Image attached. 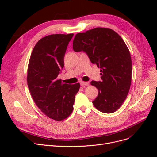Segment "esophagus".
I'll return each instance as SVG.
<instances>
[{"label": "esophagus", "mask_w": 157, "mask_h": 157, "mask_svg": "<svg viewBox=\"0 0 157 157\" xmlns=\"http://www.w3.org/2000/svg\"><path fill=\"white\" fill-rule=\"evenodd\" d=\"M80 85H81V86H87V85H88V84H89V82H80Z\"/></svg>", "instance_id": "obj_1"}]
</instances>
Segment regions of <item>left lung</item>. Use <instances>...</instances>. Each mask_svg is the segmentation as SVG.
Masks as SVG:
<instances>
[{
	"instance_id": "8db88e82",
	"label": "left lung",
	"mask_w": 157,
	"mask_h": 157,
	"mask_svg": "<svg viewBox=\"0 0 157 157\" xmlns=\"http://www.w3.org/2000/svg\"><path fill=\"white\" fill-rule=\"evenodd\" d=\"M73 48L86 52L100 69L101 81L90 83L98 90L94 107L105 113L116 111L126 99L132 80L131 56L124 40L109 28L97 27L76 35Z\"/></svg>"
}]
</instances>
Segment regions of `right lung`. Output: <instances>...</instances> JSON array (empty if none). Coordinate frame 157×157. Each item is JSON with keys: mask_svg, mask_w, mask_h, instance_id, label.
<instances>
[{"mask_svg": "<svg viewBox=\"0 0 157 157\" xmlns=\"http://www.w3.org/2000/svg\"><path fill=\"white\" fill-rule=\"evenodd\" d=\"M73 34L46 36L37 42L28 65L27 81L37 107L55 121L67 118L73 110L80 84H62L58 76L64 67L63 58Z\"/></svg>", "mask_w": 157, "mask_h": 157, "instance_id": "1", "label": "right lung"}]
</instances>
